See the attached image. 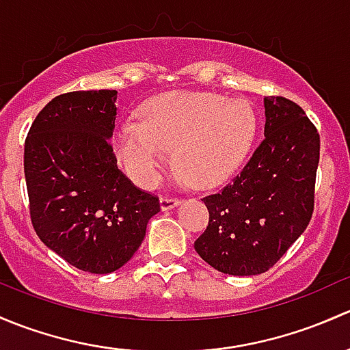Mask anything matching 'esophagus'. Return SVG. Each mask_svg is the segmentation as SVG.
<instances>
[{
  "mask_svg": "<svg viewBox=\"0 0 350 350\" xmlns=\"http://www.w3.org/2000/svg\"><path fill=\"white\" fill-rule=\"evenodd\" d=\"M180 204H182V199H178V197H161L160 199L161 211H170V208H175Z\"/></svg>",
  "mask_w": 350,
  "mask_h": 350,
  "instance_id": "34e87169",
  "label": "esophagus"
}]
</instances>
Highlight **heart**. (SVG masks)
<instances>
[{"mask_svg":"<svg viewBox=\"0 0 350 350\" xmlns=\"http://www.w3.org/2000/svg\"><path fill=\"white\" fill-rule=\"evenodd\" d=\"M254 133L256 114L247 100L174 91L143 104L139 122H122L113 150L120 167L139 187L157 183L170 150L176 170L192 185L211 187L239 167Z\"/></svg>","mask_w":350,"mask_h":350,"instance_id":"1","label":"heart"}]
</instances>
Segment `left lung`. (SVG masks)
<instances>
[{"mask_svg": "<svg viewBox=\"0 0 350 350\" xmlns=\"http://www.w3.org/2000/svg\"><path fill=\"white\" fill-rule=\"evenodd\" d=\"M265 139L243 172L202 199L208 224L193 247L226 275L268 271L313 214L319 131L298 104L282 96L265 97Z\"/></svg>", "mask_w": 350, "mask_h": 350, "instance_id": "left-lung-1", "label": "left lung"}]
</instances>
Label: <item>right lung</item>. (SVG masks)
<instances>
[{
    "instance_id": "add662e5",
    "label": "right lung",
    "mask_w": 350,
    "mask_h": 350,
    "mask_svg": "<svg viewBox=\"0 0 350 350\" xmlns=\"http://www.w3.org/2000/svg\"><path fill=\"white\" fill-rule=\"evenodd\" d=\"M118 91L53 97L25 139L30 217L49 250L81 271L120 269L142 246L157 196L133 185L109 145Z\"/></svg>"
}]
</instances>
